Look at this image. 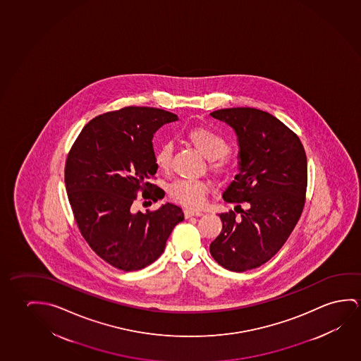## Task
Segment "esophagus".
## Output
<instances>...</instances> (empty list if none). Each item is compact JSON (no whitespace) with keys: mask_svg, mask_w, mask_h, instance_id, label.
Masks as SVG:
<instances>
[{"mask_svg":"<svg viewBox=\"0 0 361 361\" xmlns=\"http://www.w3.org/2000/svg\"><path fill=\"white\" fill-rule=\"evenodd\" d=\"M183 214H185L186 219H190V217L192 216H202L204 215L201 211L192 210V209H185Z\"/></svg>","mask_w":361,"mask_h":361,"instance_id":"obj_1","label":"esophagus"}]
</instances>
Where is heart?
I'll return each instance as SVG.
<instances>
[{"label":"heart","instance_id":"1","mask_svg":"<svg viewBox=\"0 0 361 361\" xmlns=\"http://www.w3.org/2000/svg\"><path fill=\"white\" fill-rule=\"evenodd\" d=\"M188 139L194 145L195 149L211 161L212 170L221 172L226 167V160L224 156L228 154V145L219 133L210 128H192L188 133ZM172 145L164 142L157 147L155 152V162L160 170H167L171 164ZM209 183L204 180H178L172 183L169 189L173 200L183 205L200 206L204 202Z\"/></svg>","mask_w":361,"mask_h":361}]
</instances>
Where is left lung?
<instances>
[{
  "label": "left lung",
  "instance_id": "8db88e82",
  "mask_svg": "<svg viewBox=\"0 0 361 361\" xmlns=\"http://www.w3.org/2000/svg\"><path fill=\"white\" fill-rule=\"evenodd\" d=\"M210 116L233 128L239 146V171L222 192L224 201L236 206L219 214L222 230L211 243L210 254L230 271H246L270 260L299 221L307 185L305 150L299 137L269 112L236 107ZM241 202L247 211L239 207Z\"/></svg>",
  "mask_w": 361,
  "mask_h": 361
}]
</instances>
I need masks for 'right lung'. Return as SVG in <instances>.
I'll return each mask as SVG.
<instances>
[{
  "instance_id": "obj_1",
  "label": "right lung",
  "mask_w": 361,
  "mask_h": 361,
  "mask_svg": "<svg viewBox=\"0 0 361 361\" xmlns=\"http://www.w3.org/2000/svg\"><path fill=\"white\" fill-rule=\"evenodd\" d=\"M178 120L152 107L107 112L82 128L67 156L65 183L78 228L101 259L123 271L157 260L183 220V209L171 202L133 211L140 190L154 201L165 195L149 183L159 169L152 139L161 126Z\"/></svg>"
}]
</instances>
